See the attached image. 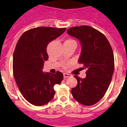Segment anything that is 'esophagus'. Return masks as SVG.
<instances>
[{
    "label": "esophagus",
    "instance_id": "34e87169",
    "mask_svg": "<svg viewBox=\"0 0 127 127\" xmlns=\"http://www.w3.org/2000/svg\"><path fill=\"white\" fill-rule=\"evenodd\" d=\"M70 76H71V75H70V74H68V73H64V78H69V77H70Z\"/></svg>",
    "mask_w": 127,
    "mask_h": 127
}]
</instances>
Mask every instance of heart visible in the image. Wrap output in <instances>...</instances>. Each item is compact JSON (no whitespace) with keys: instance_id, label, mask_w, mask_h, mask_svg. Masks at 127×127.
<instances>
[{"instance_id":"heart-1","label":"heart","mask_w":127,"mask_h":127,"mask_svg":"<svg viewBox=\"0 0 127 127\" xmlns=\"http://www.w3.org/2000/svg\"><path fill=\"white\" fill-rule=\"evenodd\" d=\"M65 41H75L73 40V39H68V40ZM64 67V68H66V67H67V65H65Z\"/></svg>"}]
</instances>
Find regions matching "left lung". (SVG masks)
<instances>
[{
    "instance_id": "left-lung-1",
    "label": "left lung",
    "mask_w": 127,
    "mask_h": 127,
    "mask_svg": "<svg viewBox=\"0 0 127 127\" xmlns=\"http://www.w3.org/2000/svg\"><path fill=\"white\" fill-rule=\"evenodd\" d=\"M69 35L77 38L82 46L78 62L86 69V77L75 75L78 84L71 90L74 99L85 106H92L104 97L114 71L112 49L103 33L89 26L71 27Z\"/></svg>"
}]
</instances>
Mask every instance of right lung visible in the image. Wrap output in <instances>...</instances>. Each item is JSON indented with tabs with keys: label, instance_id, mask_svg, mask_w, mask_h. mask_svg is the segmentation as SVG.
Listing matches in <instances>:
<instances>
[{
	"label": "right lung",
	"instance_id": "obj_1",
	"mask_svg": "<svg viewBox=\"0 0 127 127\" xmlns=\"http://www.w3.org/2000/svg\"><path fill=\"white\" fill-rule=\"evenodd\" d=\"M65 28L37 27L24 32L17 41L13 56V73L25 99L35 106H43L54 96V86L62 81V73H43L49 56L47 45L65 31Z\"/></svg>",
	"mask_w": 127,
	"mask_h": 127
}]
</instances>
